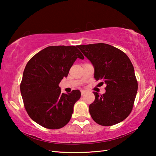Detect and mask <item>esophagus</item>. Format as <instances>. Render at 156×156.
<instances>
[{
	"label": "esophagus",
	"mask_w": 156,
	"mask_h": 156,
	"mask_svg": "<svg viewBox=\"0 0 156 156\" xmlns=\"http://www.w3.org/2000/svg\"><path fill=\"white\" fill-rule=\"evenodd\" d=\"M85 93H86V91H84V90H82V91H81V95H82V96H84V95L85 94Z\"/></svg>",
	"instance_id": "esophagus-1"
}]
</instances>
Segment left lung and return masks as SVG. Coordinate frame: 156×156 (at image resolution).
<instances>
[{
    "instance_id": "left-lung-1",
    "label": "left lung",
    "mask_w": 156,
    "mask_h": 156,
    "mask_svg": "<svg viewBox=\"0 0 156 156\" xmlns=\"http://www.w3.org/2000/svg\"><path fill=\"white\" fill-rule=\"evenodd\" d=\"M94 67V78L106 84V92H94L95 100L89 113L96 123L112 126L122 122L130 114L137 91L133 66L121 50L105 43L80 44L78 47Z\"/></svg>"
}]
</instances>
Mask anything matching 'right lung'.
Segmentation results:
<instances>
[{"label": "right lung", "mask_w": 156, "mask_h": 156, "mask_svg": "<svg viewBox=\"0 0 156 156\" xmlns=\"http://www.w3.org/2000/svg\"><path fill=\"white\" fill-rule=\"evenodd\" d=\"M78 47H47L26 65L20 87L21 96L28 115L43 127L57 129L67 125L81 96L78 89L64 94L59 87L76 60L84 59Z\"/></svg>", "instance_id": "right-lung-1"}]
</instances>
